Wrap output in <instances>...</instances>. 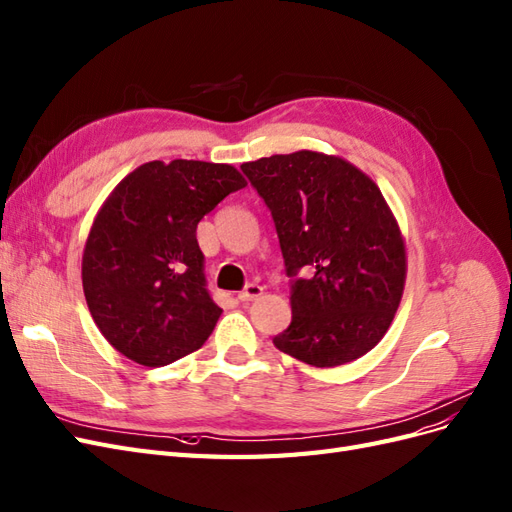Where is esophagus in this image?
<instances>
[{
    "mask_svg": "<svg viewBox=\"0 0 512 512\" xmlns=\"http://www.w3.org/2000/svg\"><path fill=\"white\" fill-rule=\"evenodd\" d=\"M261 293H263V287H259V285H255V283H249V285H246V287L238 293V300H240V302H251V300L259 298Z\"/></svg>",
    "mask_w": 512,
    "mask_h": 512,
    "instance_id": "obj_1",
    "label": "esophagus"
}]
</instances>
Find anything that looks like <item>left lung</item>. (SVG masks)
I'll list each match as a JSON object with an SVG mask.
<instances>
[{"instance_id":"obj_1","label":"left lung","mask_w":512,"mask_h":512,"mask_svg":"<svg viewBox=\"0 0 512 512\" xmlns=\"http://www.w3.org/2000/svg\"><path fill=\"white\" fill-rule=\"evenodd\" d=\"M240 170L268 206L291 285V323L272 338L304 364L366 355L400 306L406 251L383 193L344 159L272 155Z\"/></svg>"}]
</instances>
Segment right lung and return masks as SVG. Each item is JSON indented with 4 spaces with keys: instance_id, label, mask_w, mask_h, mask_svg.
Wrapping results in <instances>:
<instances>
[{
    "instance_id": "right-lung-1",
    "label": "right lung",
    "mask_w": 512,
    "mask_h": 512,
    "mask_svg": "<svg viewBox=\"0 0 512 512\" xmlns=\"http://www.w3.org/2000/svg\"><path fill=\"white\" fill-rule=\"evenodd\" d=\"M242 187L227 163L174 159L144 163L110 193L82 255V289L119 353L161 368L208 340L223 310L208 291L195 229Z\"/></svg>"
}]
</instances>
